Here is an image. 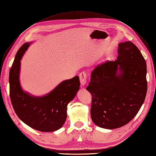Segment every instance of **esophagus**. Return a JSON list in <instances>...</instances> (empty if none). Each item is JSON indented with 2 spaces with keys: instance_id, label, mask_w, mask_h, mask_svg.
<instances>
[{
  "instance_id": "1",
  "label": "esophagus",
  "mask_w": 156,
  "mask_h": 156,
  "mask_svg": "<svg viewBox=\"0 0 156 156\" xmlns=\"http://www.w3.org/2000/svg\"><path fill=\"white\" fill-rule=\"evenodd\" d=\"M79 80H80V83L82 86L85 85L87 83V74L85 72H81L79 74Z\"/></svg>"
}]
</instances>
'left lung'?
Wrapping results in <instances>:
<instances>
[{
  "instance_id": "obj_1",
  "label": "left lung",
  "mask_w": 156,
  "mask_h": 156,
  "mask_svg": "<svg viewBox=\"0 0 156 156\" xmlns=\"http://www.w3.org/2000/svg\"><path fill=\"white\" fill-rule=\"evenodd\" d=\"M118 54L115 62L108 61L95 67L86 88L92 95L93 122L106 129L120 128L130 122L147 93L146 63L138 48L126 41L119 44Z\"/></svg>"
}]
</instances>
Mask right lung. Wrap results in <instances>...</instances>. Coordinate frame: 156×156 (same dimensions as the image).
Masks as SVG:
<instances>
[{
	"label": "right lung",
	"instance_id": "obj_1",
	"mask_svg": "<svg viewBox=\"0 0 156 156\" xmlns=\"http://www.w3.org/2000/svg\"><path fill=\"white\" fill-rule=\"evenodd\" d=\"M30 45L25 43L18 49L9 73L10 97L13 108L22 122L41 132H54L62 128L67 118V107L80 87L78 76L64 81L51 93L35 97L24 93L19 82L20 60Z\"/></svg>",
	"mask_w": 156,
	"mask_h": 156
}]
</instances>
